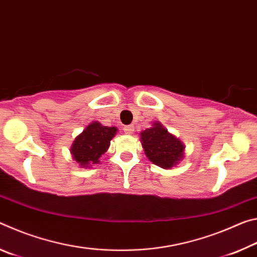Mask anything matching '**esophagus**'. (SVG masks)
<instances>
[{"label": "esophagus", "mask_w": 257, "mask_h": 257, "mask_svg": "<svg viewBox=\"0 0 257 257\" xmlns=\"http://www.w3.org/2000/svg\"><path fill=\"white\" fill-rule=\"evenodd\" d=\"M135 130V127L133 124H129V125H125V127L123 128V132L127 134V135H132L134 133Z\"/></svg>", "instance_id": "34e87169"}]
</instances>
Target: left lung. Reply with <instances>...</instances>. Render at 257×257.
Listing matches in <instances>:
<instances>
[{
    "label": "left lung",
    "instance_id": "obj_1",
    "mask_svg": "<svg viewBox=\"0 0 257 257\" xmlns=\"http://www.w3.org/2000/svg\"><path fill=\"white\" fill-rule=\"evenodd\" d=\"M139 136L147 159L158 167L171 170L184 160L185 144L159 121H154L152 127L143 130Z\"/></svg>",
    "mask_w": 257,
    "mask_h": 257
}]
</instances>
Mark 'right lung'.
<instances>
[{"label": "right lung", "instance_id": "right-lung-1", "mask_svg": "<svg viewBox=\"0 0 257 257\" xmlns=\"http://www.w3.org/2000/svg\"><path fill=\"white\" fill-rule=\"evenodd\" d=\"M116 133V127H106L98 121H93L73 141L70 147L72 159L80 168L87 169L98 164Z\"/></svg>", "mask_w": 257, "mask_h": 257}]
</instances>
